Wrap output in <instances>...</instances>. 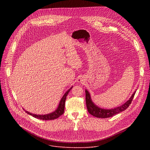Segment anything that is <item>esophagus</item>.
Returning <instances> with one entry per match:
<instances>
[{
	"instance_id": "34e87169",
	"label": "esophagus",
	"mask_w": 150,
	"mask_h": 150,
	"mask_svg": "<svg viewBox=\"0 0 150 150\" xmlns=\"http://www.w3.org/2000/svg\"><path fill=\"white\" fill-rule=\"evenodd\" d=\"M78 82H82V79H81H81H78Z\"/></svg>"
}]
</instances>
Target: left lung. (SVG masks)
I'll list each match as a JSON object with an SVG mask.
<instances>
[{
    "instance_id": "8db88e82",
    "label": "left lung",
    "mask_w": 150,
    "mask_h": 150,
    "mask_svg": "<svg viewBox=\"0 0 150 150\" xmlns=\"http://www.w3.org/2000/svg\"><path fill=\"white\" fill-rule=\"evenodd\" d=\"M85 98H86V105L88 109V112L90 114L98 118H107L112 117L113 116L117 115L124 110H125L131 104L132 99L135 96L136 91L132 94L130 98L126 101L122 105L116 107L114 109H106L100 108L96 105L92 100L90 93L87 90H85Z\"/></svg>"
}]
</instances>
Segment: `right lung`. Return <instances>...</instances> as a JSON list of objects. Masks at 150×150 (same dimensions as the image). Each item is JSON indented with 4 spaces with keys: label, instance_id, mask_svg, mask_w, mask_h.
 <instances>
[{
    "label": "right lung",
    "instance_id": "obj_1",
    "mask_svg": "<svg viewBox=\"0 0 150 150\" xmlns=\"http://www.w3.org/2000/svg\"><path fill=\"white\" fill-rule=\"evenodd\" d=\"M73 86L71 87L65 94L63 96L62 98H61L59 104L57 106V109L53 112L46 114V115H37V114H33L32 113H30L27 110H25L24 108L23 109L24 111L28 115L33 116L35 118L41 119V120H54L59 117H60L63 114L64 110H65V100L67 98V97L69 93V92L71 91V90Z\"/></svg>",
    "mask_w": 150,
    "mask_h": 150
}]
</instances>
